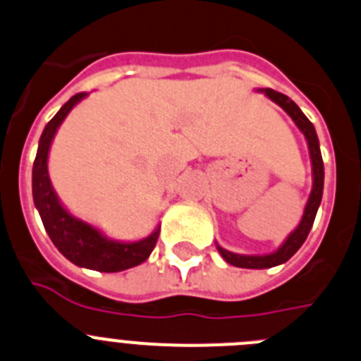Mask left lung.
<instances>
[{"label": "left lung", "instance_id": "8db88e82", "mask_svg": "<svg viewBox=\"0 0 361 361\" xmlns=\"http://www.w3.org/2000/svg\"><path fill=\"white\" fill-rule=\"evenodd\" d=\"M265 94H267L272 101H276V103L294 119V123L298 124L299 130L305 133L306 140H308L310 157H312L313 165V188L312 194H310L308 203H306L305 215H302L299 226L295 228L294 233L285 240V244H283L278 251L272 252V255H265V257H242V255H235V252H230L226 251V249H222L221 245H217L219 252H221L222 258H224L228 264L244 269L276 267V265L285 264L288 258L294 257L295 251L305 244L306 237H308L310 230H312L313 221H315V215H317L319 210V204H321L322 200V188H324V165H322V154L321 149H319V139L313 124L310 123L308 117L301 112V109H299L298 104H295L290 97H287L281 92H276V90L272 89H265Z\"/></svg>", "mask_w": 361, "mask_h": 361}]
</instances>
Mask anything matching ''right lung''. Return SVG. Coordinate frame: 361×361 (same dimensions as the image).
Returning a JSON list of instances; mask_svg holds the SVG:
<instances>
[{
	"mask_svg": "<svg viewBox=\"0 0 361 361\" xmlns=\"http://www.w3.org/2000/svg\"><path fill=\"white\" fill-rule=\"evenodd\" d=\"M85 96L87 92L74 94L56 112V116L46 124L42 135H40L39 149H37L35 161H33V203L39 210L49 238L67 260L80 267L92 269V271L119 272L147 260V257L157 245L160 228L140 242L119 244V242L106 240L99 231L94 230L85 222L74 219L73 215L63 210V207L56 200V194L53 192L48 176V153L56 128L62 124L74 104Z\"/></svg>",
	"mask_w": 361,
	"mask_h": 361,
	"instance_id": "obj_1",
	"label": "right lung"
}]
</instances>
